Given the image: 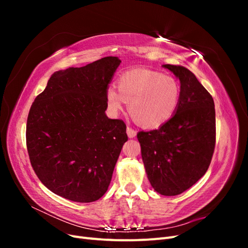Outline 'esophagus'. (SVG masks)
<instances>
[{
    "instance_id": "1",
    "label": "esophagus",
    "mask_w": 248,
    "mask_h": 248,
    "mask_svg": "<svg viewBox=\"0 0 248 248\" xmlns=\"http://www.w3.org/2000/svg\"><path fill=\"white\" fill-rule=\"evenodd\" d=\"M127 134H128L129 138H134L137 136V130H134L131 127H127Z\"/></svg>"
}]
</instances>
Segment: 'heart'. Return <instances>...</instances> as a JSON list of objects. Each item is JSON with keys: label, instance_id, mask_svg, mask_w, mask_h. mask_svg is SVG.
Here are the masks:
<instances>
[{"label": "heart", "instance_id": "b5f03b06", "mask_svg": "<svg viewBox=\"0 0 248 248\" xmlns=\"http://www.w3.org/2000/svg\"><path fill=\"white\" fill-rule=\"evenodd\" d=\"M181 98L179 81L161 72L136 69L119 78L118 91L109 88L107 100L112 111L123 109L129 101V111L136 121L147 128H156L175 115Z\"/></svg>", "mask_w": 248, "mask_h": 248}]
</instances>
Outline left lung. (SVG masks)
<instances>
[{
    "label": "left lung",
    "instance_id": "left-lung-1",
    "mask_svg": "<svg viewBox=\"0 0 248 248\" xmlns=\"http://www.w3.org/2000/svg\"><path fill=\"white\" fill-rule=\"evenodd\" d=\"M180 79L181 98L176 114L158 129L140 131L141 157L153 188L178 196L196 184L211 163L216 141L211 94L186 67L163 65Z\"/></svg>",
    "mask_w": 248,
    "mask_h": 248
}]
</instances>
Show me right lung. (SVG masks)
I'll return each instance as SVG.
<instances>
[{"label": "right lung", "mask_w": 248, "mask_h": 248, "mask_svg": "<svg viewBox=\"0 0 248 248\" xmlns=\"http://www.w3.org/2000/svg\"><path fill=\"white\" fill-rule=\"evenodd\" d=\"M120 63L117 57H106L55 72L30 108V161L43 185L64 199L95 202L108 188L128 140L123 120L104 112L108 87Z\"/></svg>", "instance_id": "add662e5"}]
</instances>
